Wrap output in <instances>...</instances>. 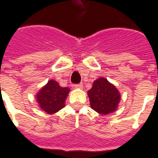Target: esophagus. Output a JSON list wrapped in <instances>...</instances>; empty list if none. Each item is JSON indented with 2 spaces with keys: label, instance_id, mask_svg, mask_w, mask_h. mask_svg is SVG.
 I'll list each match as a JSON object with an SVG mask.
<instances>
[{
  "label": "esophagus",
  "instance_id": "obj_1",
  "mask_svg": "<svg viewBox=\"0 0 158 158\" xmlns=\"http://www.w3.org/2000/svg\"><path fill=\"white\" fill-rule=\"evenodd\" d=\"M74 88H76V89H83V85L82 84H77V85H74Z\"/></svg>",
  "mask_w": 158,
  "mask_h": 158
}]
</instances>
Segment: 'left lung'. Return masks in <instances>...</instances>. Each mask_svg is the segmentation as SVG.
Returning a JSON list of instances; mask_svg holds the SVG:
<instances>
[{"label": "left lung", "instance_id": "left-lung-1", "mask_svg": "<svg viewBox=\"0 0 158 158\" xmlns=\"http://www.w3.org/2000/svg\"><path fill=\"white\" fill-rule=\"evenodd\" d=\"M90 107L96 113L106 115L118 109L121 96L116 86L105 78H99L93 82L88 90Z\"/></svg>", "mask_w": 158, "mask_h": 158}]
</instances>
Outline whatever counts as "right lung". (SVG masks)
Wrapping results in <instances>:
<instances>
[{"label": "right lung", "instance_id": "add662e5", "mask_svg": "<svg viewBox=\"0 0 158 158\" xmlns=\"http://www.w3.org/2000/svg\"><path fill=\"white\" fill-rule=\"evenodd\" d=\"M69 91V88L62 87L56 80L50 79L35 95L36 102L40 109L48 114H53L65 106Z\"/></svg>", "mask_w": 158, "mask_h": 158}]
</instances>
